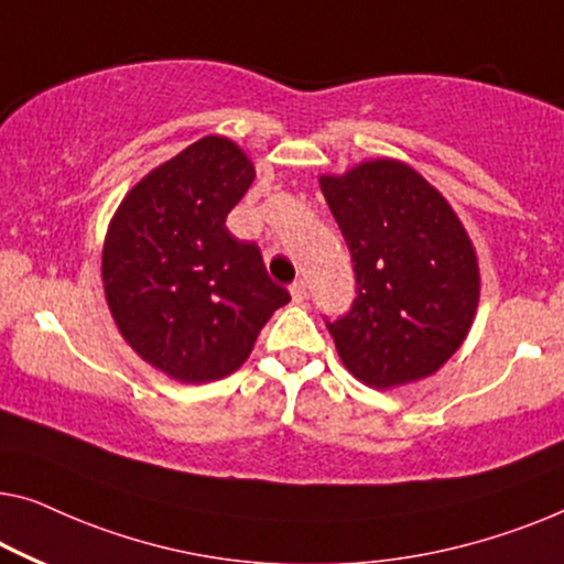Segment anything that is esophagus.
<instances>
[{
  "label": "esophagus",
  "instance_id": "esophagus-1",
  "mask_svg": "<svg viewBox=\"0 0 564 564\" xmlns=\"http://www.w3.org/2000/svg\"><path fill=\"white\" fill-rule=\"evenodd\" d=\"M289 291H291V299H293V304H301V301L306 299V281H293L291 285H289Z\"/></svg>",
  "mask_w": 564,
  "mask_h": 564
}]
</instances>
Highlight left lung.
Wrapping results in <instances>:
<instances>
[{"instance_id": "obj_1", "label": "left lung", "mask_w": 564, "mask_h": 564, "mask_svg": "<svg viewBox=\"0 0 564 564\" xmlns=\"http://www.w3.org/2000/svg\"><path fill=\"white\" fill-rule=\"evenodd\" d=\"M318 184L359 285L349 314L326 322L344 367L377 390L435 375L466 341L481 296L456 209L400 159H369Z\"/></svg>"}]
</instances>
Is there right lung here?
Here are the masks:
<instances>
[{"instance_id": "1", "label": "right lung", "mask_w": 564, "mask_h": 564, "mask_svg": "<svg viewBox=\"0 0 564 564\" xmlns=\"http://www.w3.org/2000/svg\"><path fill=\"white\" fill-rule=\"evenodd\" d=\"M256 180L250 156L213 133L133 184L104 240L100 279L119 334L184 384L232 375L289 291L225 217Z\"/></svg>"}]
</instances>
